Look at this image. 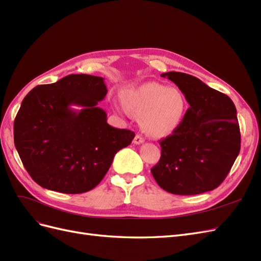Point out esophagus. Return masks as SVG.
<instances>
[{"mask_svg":"<svg viewBox=\"0 0 261 261\" xmlns=\"http://www.w3.org/2000/svg\"><path fill=\"white\" fill-rule=\"evenodd\" d=\"M144 141H145V139H144L143 136H141V135H136L135 138H134V140H133V143L135 144V145H140V144H143Z\"/></svg>","mask_w":261,"mask_h":261,"instance_id":"34e87169","label":"esophagus"}]
</instances>
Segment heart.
I'll return each mask as SVG.
<instances>
[{
	"label": "heart",
	"mask_w": 261,
	"mask_h": 261,
	"mask_svg": "<svg viewBox=\"0 0 261 261\" xmlns=\"http://www.w3.org/2000/svg\"><path fill=\"white\" fill-rule=\"evenodd\" d=\"M128 111L141 118V126L152 137L168 136L183 121L186 110L184 94L176 88L148 83L123 93Z\"/></svg>",
	"instance_id": "heart-1"
}]
</instances>
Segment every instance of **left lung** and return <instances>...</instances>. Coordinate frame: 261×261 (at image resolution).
Listing matches in <instances>:
<instances>
[{"label": "left lung", "instance_id": "obj_1", "mask_svg": "<svg viewBox=\"0 0 261 261\" xmlns=\"http://www.w3.org/2000/svg\"><path fill=\"white\" fill-rule=\"evenodd\" d=\"M174 83L191 106L172 135L160 140L161 158L151 173L161 188L175 195H197L217 188L241 150L236 108L226 94L197 77L161 74Z\"/></svg>", "mask_w": 261, "mask_h": 261}]
</instances>
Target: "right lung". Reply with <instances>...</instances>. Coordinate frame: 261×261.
Instances as JSON below:
<instances>
[{
	"label": "right lung",
	"mask_w": 261,
	"mask_h": 261,
	"mask_svg": "<svg viewBox=\"0 0 261 261\" xmlns=\"http://www.w3.org/2000/svg\"><path fill=\"white\" fill-rule=\"evenodd\" d=\"M107 92L102 77L72 74L39 85L23 98L14 144L37 184L64 194L88 192L105 177L118 150L130 145L135 133L112 127L97 106Z\"/></svg>",
	"instance_id": "right-lung-1"
}]
</instances>
